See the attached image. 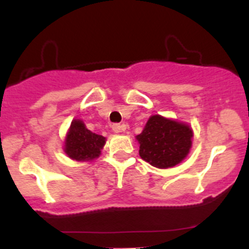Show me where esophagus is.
<instances>
[{"label":"esophagus","instance_id":"esophagus-1","mask_svg":"<svg viewBox=\"0 0 249 249\" xmlns=\"http://www.w3.org/2000/svg\"><path fill=\"white\" fill-rule=\"evenodd\" d=\"M112 130L114 132H122V131H124L125 130V125H120V124H113L112 125Z\"/></svg>","mask_w":249,"mask_h":249}]
</instances>
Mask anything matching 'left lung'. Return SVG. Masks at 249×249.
Returning <instances> with one entry per match:
<instances>
[{"label":"left lung","instance_id":"8db88e82","mask_svg":"<svg viewBox=\"0 0 249 249\" xmlns=\"http://www.w3.org/2000/svg\"><path fill=\"white\" fill-rule=\"evenodd\" d=\"M193 131L188 125L161 115H153L137 136L140 157L158 169L179 164L192 147Z\"/></svg>","mask_w":249,"mask_h":249}]
</instances>
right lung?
<instances>
[{
    "label": "right lung",
    "mask_w": 249,
    "mask_h": 249,
    "mask_svg": "<svg viewBox=\"0 0 249 249\" xmlns=\"http://www.w3.org/2000/svg\"><path fill=\"white\" fill-rule=\"evenodd\" d=\"M106 143L104 136L85 127L82 120H73L65 141V153L77 161H88L97 158Z\"/></svg>",
    "instance_id": "add662e5"
}]
</instances>
